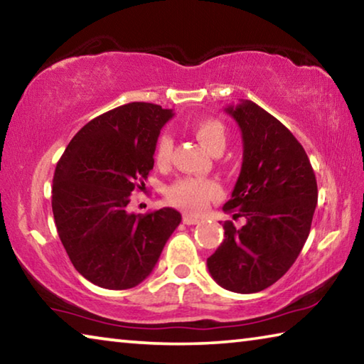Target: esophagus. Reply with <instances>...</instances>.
I'll return each mask as SVG.
<instances>
[{
  "instance_id": "1",
  "label": "esophagus",
  "mask_w": 364,
  "mask_h": 364,
  "mask_svg": "<svg viewBox=\"0 0 364 364\" xmlns=\"http://www.w3.org/2000/svg\"><path fill=\"white\" fill-rule=\"evenodd\" d=\"M183 223L184 225H197L199 223V218H196V217H193V215H183Z\"/></svg>"
}]
</instances>
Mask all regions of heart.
<instances>
[{
  "mask_svg": "<svg viewBox=\"0 0 364 364\" xmlns=\"http://www.w3.org/2000/svg\"><path fill=\"white\" fill-rule=\"evenodd\" d=\"M193 133L197 141L208 152L217 154L226 146V127L218 119H200L193 123ZM173 143L168 134H160L154 147V162L159 167H165L171 160ZM221 196V188L213 180H199V178H180L167 186L165 197L171 205L189 213H199Z\"/></svg>",
  "mask_w": 364,
  "mask_h": 364,
  "instance_id": "heart-1",
  "label": "heart"
}]
</instances>
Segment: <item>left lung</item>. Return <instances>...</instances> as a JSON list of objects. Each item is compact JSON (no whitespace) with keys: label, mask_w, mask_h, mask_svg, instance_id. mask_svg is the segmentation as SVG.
Instances as JSON below:
<instances>
[{"label":"left lung","mask_w":364,"mask_h":364,"mask_svg":"<svg viewBox=\"0 0 364 364\" xmlns=\"http://www.w3.org/2000/svg\"><path fill=\"white\" fill-rule=\"evenodd\" d=\"M242 132L244 157L223 210L225 239L207 258L212 278L231 292L254 294L274 284L297 260L318 202L315 171L297 138L252 101L225 109Z\"/></svg>","instance_id":"1"}]
</instances>
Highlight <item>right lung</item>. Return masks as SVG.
<instances>
[{
	"instance_id": "right-lung-1",
	"label": "right lung",
	"mask_w": 364,
	"mask_h": 364,
	"mask_svg": "<svg viewBox=\"0 0 364 364\" xmlns=\"http://www.w3.org/2000/svg\"><path fill=\"white\" fill-rule=\"evenodd\" d=\"M173 112L130 102L86 123L56 165L53 215L70 262L93 284L123 291L143 282L180 225L175 208L130 213L133 191L144 189L154 147Z\"/></svg>"
}]
</instances>
